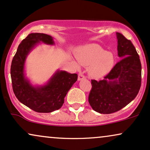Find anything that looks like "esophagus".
<instances>
[{"label": "esophagus", "mask_w": 150, "mask_h": 150, "mask_svg": "<svg viewBox=\"0 0 150 150\" xmlns=\"http://www.w3.org/2000/svg\"><path fill=\"white\" fill-rule=\"evenodd\" d=\"M85 78H86L85 76H84L82 73H79V75H78V80L79 81L84 80Z\"/></svg>", "instance_id": "1"}]
</instances>
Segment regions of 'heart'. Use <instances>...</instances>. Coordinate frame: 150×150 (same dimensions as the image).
I'll list each match as a JSON object with an SVG mask.
<instances>
[{
  "mask_svg": "<svg viewBox=\"0 0 150 150\" xmlns=\"http://www.w3.org/2000/svg\"><path fill=\"white\" fill-rule=\"evenodd\" d=\"M79 63L89 67V75L96 79H100L109 74L115 64L114 56L100 46L91 44L80 48L76 53Z\"/></svg>",
  "mask_w": 150,
  "mask_h": 150,
  "instance_id": "heart-1",
  "label": "heart"
}]
</instances>
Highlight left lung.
Here are the masks:
<instances>
[{
  "label": "left lung",
  "mask_w": 150,
  "mask_h": 150,
  "mask_svg": "<svg viewBox=\"0 0 150 150\" xmlns=\"http://www.w3.org/2000/svg\"><path fill=\"white\" fill-rule=\"evenodd\" d=\"M117 54L122 59L103 80H91L89 103L93 110L110 114L120 110L136 97L141 86V63L136 48L116 33Z\"/></svg>",
  "instance_id": "8db88e82"
}]
</instances>
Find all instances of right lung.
<instances>
[{"mask_svg":"<svg viewBox=\"0 0 150 150\" xmlns=\"http://www.w3.org/2000/svg\"><path fill=\"white\" fill-rule=\"evenodd\" d=\"M41 43L55 45L53 38L45 33H30L23 39L12 59L10 74L12 89L18 100L37 112L48 113L61 108L68 91L77 80V75L57 70L44 84H32L26 77V59L30 52Z\"/></svg>","mask_w":150,"mask_h":150,"instance_id":"add662e5","label":"right lung"}]
</instances>
